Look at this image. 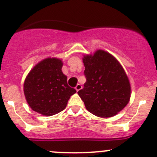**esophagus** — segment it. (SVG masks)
<instances>
[{"mask_svg": "<svg viewBox=\"0 0 157 157\" xmlns=\"http://www.w3.org/2000/svg\"><path fill=\"white\" fill-rule=\"evenodd\" d=\"M75 89H76V90H77V91L78 92L79 90H81V89H82V86H81V85L80 84V83H78V84H77V86H76Z\"/></svg>", "mask_w": 157, "mask_h": 157, "instance_id": "esophagus-1", "label": "esophagus"}]
</instances>
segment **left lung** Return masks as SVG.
Wrapping results in <instances>:
<instances>
[{
    "instance_id": "left-lung-1",
    "label": "left lung",
    "mask_w": 157,
    "mask_h": 157,
    "mask_svg": "<svg viewBox=\"0 0 157 157\" xmlns=\"http://www.w3.org/2000/svg\"><path fill=\"white\" fill-rule=\"evenodd\" d=\"M86 81L77 92L90 112L100 118L114 116L127 105L131 85L125 71L109 52L97 50L84 55Z\"/></svg>"
}]
</instances>
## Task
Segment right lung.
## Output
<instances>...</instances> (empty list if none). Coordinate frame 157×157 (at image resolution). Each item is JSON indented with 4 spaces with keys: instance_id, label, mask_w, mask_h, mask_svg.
<instances>
[{
    "instance_id": "1",
    "label": "right lung",
    "mask_w": 157,
    "mask_h": 157,
    "mask_svg": "<svg viewBox=\"0 0 157 157\" xmlns=\"http://www.w3.org/2000/svg\"><path fill=\"white\" fill-rule=\"evenodd\" d=\"M63 62L56 58H48L38 63L28 74L23 90L29 107L35 112L51 116L67 106L76 90L67 85L63 74Z\"/></svg>"
}]
</instances>
